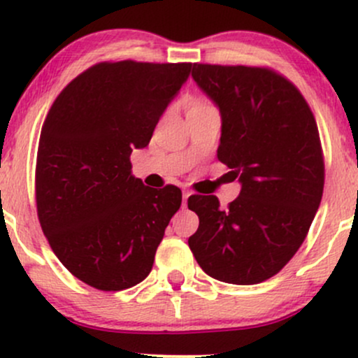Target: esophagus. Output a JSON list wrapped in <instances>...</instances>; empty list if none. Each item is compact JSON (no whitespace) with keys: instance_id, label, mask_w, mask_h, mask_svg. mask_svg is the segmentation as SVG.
<instances>
[{"instance_id":"esophagus-1","label":"esophagus","mask_w":358,"mask_h":358,"mask_svg":"<svg viewBox=\"0 0 358 358\" xmlns=\"http://www.w3.org/2000/svg\"><path fill=\"white\" fill-rule=\"evenodd\" d=\"M190 195H192L190 192H183V207L187 205V200H188V196H190Z\"/></svg>"}]
</instances>
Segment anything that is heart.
Listing matches in <instances>:
<instances>
[{
	"instance_id": "1",
	"label": "heart",
	"mask_w": 358,
	"mask_h": 358,
	"mask_svg": "<svg viewBox=\"0 0 358 358\" xmlns=\"http://www.w3.org/2000/svg\"><path fill=\"white\" fill-rule=\"evenodd\" d=\"M187 108H188V113H196V110L208 109L212 108V106L205 99H200V97H190V99L187 101Z\"/></svg>"
}]
</instances>
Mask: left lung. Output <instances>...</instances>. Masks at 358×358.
Returning <instances> with one entry per match:
<instances>
[{
    "mask_svg": "<svg viewBox=\"0 0 358 358\" xmlns=\"http://www.w3.org/2000/svg\"><path fill=\"white\" fill-rule=\"evenodd\" d=\"M192 77L220 110L217 158L241 193L227 210L215 195H192L200 224L188 245L208 276L257 285L296 254L322 202L318 127L299 90L269 69L193 64Z\"/></svg>",
    "mask_w": 358,
    "mask_h": 358,
    "instance_id": "1",
    "label": "left lung"
}]
</instances>
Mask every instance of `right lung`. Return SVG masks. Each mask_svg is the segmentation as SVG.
Returning <instances> with one entry per match:
<instances>
[{
    "label": "right lung",
    "instance_id": "1",
    "mask_svg": "<svg viewBox=\"0 0 358 358\" xmlns=\"http://www.w3.org/2000/svg\"><path fill=\"white\" fill-rule=\"evenodd\" d=\"M192 64L102 62L48 110L36 155V210L59 261L85 285L121 291L150 274L182 205L175 185L150 188L131 171Z\"/></svg>",
    "mask_w": 358,
    "mask_h": 358
}]
</instances>
